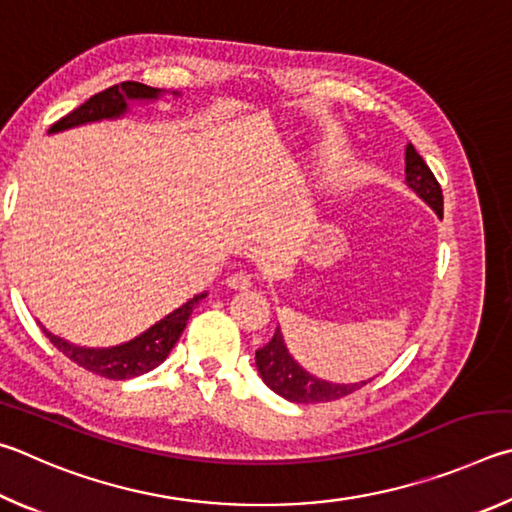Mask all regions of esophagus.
Returning <instances> with one entry per match:
<instances>
[{"label":"esophagus","mask_w":512,"mask_h":512,"mask_svg":"<svg viewBox=\"0 0 512 512\" xmlns=\"http://www.w3.org/2000/svg\"><path fill=\"white\" fill-rule=\"evenodd\" d=\"M227 285L231 290H247V288H251V276L245 274V272H236V274L229 276Z\"/></svg>","instance_id":"obj_1"}]
</instances>
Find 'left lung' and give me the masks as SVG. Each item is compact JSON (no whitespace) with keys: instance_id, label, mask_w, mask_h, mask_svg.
<instances>
[{"instance_id":"left-lung-1","label":"left lung","mask_w":512,"mask_h":512,"mask_svg":"<svg viewBox=\"0 0 512 512\" xmlns=\"http://www.w3.org/2000/svg\"><path fill=\"white\" fill-rule=\"evenodd\" d=\"M405 161H407L405 173H407L409 188H414V191L443 218L441 184H438V179L425 164V159L418 155V150L411 146V143L407 146ZM256 366L267 387H270L274 393H279V396H283L285 400L299 402V405L333 402L344 396H351L353 391L362 389L366 384V382L333 384V382L315 378V375H310L308 371H303L301 366L292 360L288 348H285L279 328H276L270 344H265L263 348H258L256 351Z\"/></svg>"}]
</instances>
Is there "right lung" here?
Instances as JSON below:
<instances>
[{"instance_id":"1","label":"right lung","mask_w":512,"mask_h":512,"mask_svg":"<svg viewBox=\"0 0 512 512\" xmlns=\"http://www.w3.org/2000/svg\"><path fill=\"white\" fill-rule=\"evenodd\" d=\"M161 89L143 85V83H134V80H125L121 85H112L103 89V92L94 94L92 98L71 110L69 114L62 116L56 123L51 125L49 132H60L67 128H74V125H83L89 121H101V119H114V116H121L125 110H128V101H141V98H157ZM206 294H197L191 301H186L182 308H177L175 312H170L168 317H164L152 328H148L146 333L139 335L137 339H132L128 344L114 346V348H80L65 342L56 335H51L47 328H42V333L49 337V342L58 348V351L69 357L71 362L83 366L85 371L101 375V378L107 380H128V378H137L141 373H148L166 360L168 353L173 351V346L177 344L179 335L184 333L186 321L191 317L193 308L200 303Z\"/></svg>"}]
</instances>
